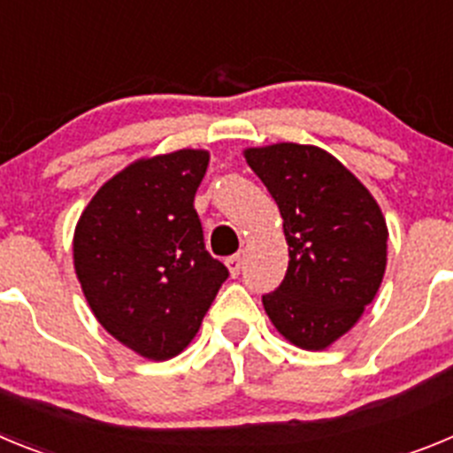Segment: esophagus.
<instances>
[{"instance_id": "obj_1", "label": "esophagus", "mask_w": 453, "mask_h": 453, "mask_svg": "<svg viewBox=\"0 0 453 453\" xmlns=\"http://www.w3.org/2000/svg\"><path fill=\"white\" fill-rule=\"evenodd\" d=\"M226 267H229V272H231V276H238L240 274V267H242V258H240V254H234V256H229V258H226Z\"/></svg>"}]
</instances>
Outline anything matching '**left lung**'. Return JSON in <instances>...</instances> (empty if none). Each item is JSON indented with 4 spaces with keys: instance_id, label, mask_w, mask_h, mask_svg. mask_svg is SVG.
<instances>
[{
    "instance_id": "1",
    "label": "left lung",
    "mask_w": 453,
    "mask_h": 453,
    "mask_svg": "<svg viewBox=\"0 0 453 453\" xmlns=\"http://www.w3.org/2000/svg\"><path fill=\"white\" fill-rule=\"evenodd\" d=\"M245 158L281 211L288 272L263 295L292 345L319 351L361 319L388 263V226L370 190L329 151L297 142L250 147Z\"/></svg>"
}]
</instances>
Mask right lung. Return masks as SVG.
Masks as SVG:
<instances>
[{
	"instance_id": "right-lung-1",
	"label": "right lung",
	"mask_w": 453,
	"mask_h": 453,
	"mask_svg": "<svg viewBox=\"0 0 453 453\" xmlns=\"http://www.w3.org/2000/svg\"><path fill=\"white\" fill-rule=\"evenodd\" d=\"M208 151L140 158L108 179L74 229V270L97 322L150 361L181 354L229 270L208 254L195 192Z\"/></svg>"
}]
</instances>
